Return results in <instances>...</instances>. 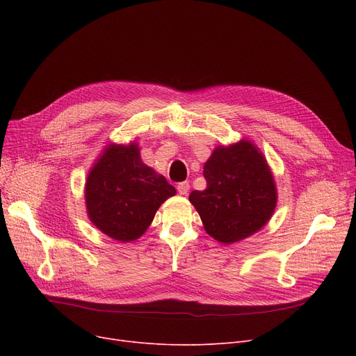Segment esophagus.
Segmentation results:
<instances>
[{"instance_id": "obj_1", "label": "esophagus", "mask_w": 356, "mask_h": 356, "mask_svg": "<svg viewBox=\"0 0 356 356\" xmlns=\"http://www.w3.org/2000/svg\"><path fill=\"white\" fill-rule=\"evenodd\" d=\"M189 189H191L189 181H181V183L177 184V192H179L180 195H183V196H186V195L189 193Z\"/></svg>"}]
</instances>
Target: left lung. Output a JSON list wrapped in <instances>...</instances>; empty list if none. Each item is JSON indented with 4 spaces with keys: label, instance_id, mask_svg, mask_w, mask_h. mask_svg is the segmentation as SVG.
Segmentation results:
<instances>
[{
    "label": "left lung",
    "instance_id": "1",
    "mask_svg": "<svg viewBox=\"0 0 356 356\" xmlns=\"http://www.w3.org/2000/svg\"><path fill=\"white\" fill-rule=\"evenodd\" d=\"M207 189L189 196L204 231L222 244L244 239L271 218L277 192L266 159L255 145L242 140L218 147L203 165Z\"/></svg>",
    "mask_w": 356,
    "mask_h": 356
}]
</instances>
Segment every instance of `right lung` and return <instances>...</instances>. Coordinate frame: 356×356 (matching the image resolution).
<instances>
[{"mask_svg":"<svg viewBox=\"0 0 356 356\" xmlns=\"http://www.w3.org/2000/svg\"><path fill=\"white\" fill-rule=\"evenodd\" d=\"M176 189L140 159L136 143L109 145L86 180L89 219L105 235L121 242L140 238L160 204Z\"/></svg>","mask_w":356,"mask_h":356,"instance_id":"obj_1","label":"right lung"}]
</instances>
